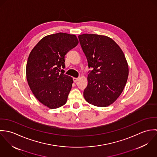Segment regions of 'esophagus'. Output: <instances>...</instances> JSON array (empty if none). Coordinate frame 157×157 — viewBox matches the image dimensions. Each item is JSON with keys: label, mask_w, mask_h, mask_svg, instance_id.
<instances>
[{"label": "esophagus", "mask_w": 157, "mask_h": 157, "mask_svg": "<svg viewBox=\"0 0 157 157\" xmlns=\"http://www.w3.org/2000/svg\"><path fill=\"white\" fill-rule=\"evenodd\" d=\"M78 79H79V78H75V77L73 78V80H74V82H77V81L78 80Z\"/></svg>", "instance_id": "34e87169"}]
</instances>
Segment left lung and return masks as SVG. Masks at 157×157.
Segmentation results:
<instances>
[{
	"mask_svg": "<svg viewBox=\"0 0 157 157\" xmlns=\"http://www.w3.org/2000/svg\"><path fill=\"white\" fill-rule=\"evenodd\" d=\"M89 67L83 96L90 104L106 107L120 95L126 84L129 67L124 54L111 38L94 34L78 36Z\"/></svg>",
	"mask_w": 157,
	"mask_h": 157,
	"instance_id": "obj_1",
	"label": "left lung"
}]
</instances>
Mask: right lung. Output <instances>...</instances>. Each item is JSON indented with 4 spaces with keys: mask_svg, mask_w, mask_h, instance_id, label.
<instances>
[{
    "mask_svg": "<svg viewBox=\"0 0 157 157\" xmlns=\"http://www.w3.org/2000/svg\"><path fill=\"white\" fill-rule=\"evenodd\" d=\"M78 44L76 36L64 33L48 35L31 51L26 67L28 85L36 98L50 109L64 105L73 83L64 74L65 56Z\"/></svg>",
    "mask_w": 157,
    "mask_h": 157,
    "instance_id": "1",
    "label": "right lung"
}]
</instances>
